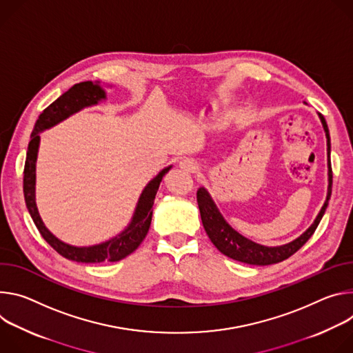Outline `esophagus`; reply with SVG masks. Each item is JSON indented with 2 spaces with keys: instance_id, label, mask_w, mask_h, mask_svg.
I'll return each mask as SVG.
<instances>
[{
  "instance_id": "esophagus-1",
  "label": "esophagus",
  "mask_w": 353,
  "mask_h": 353,
  "mask_svg": "<svg viewBox=\"0 0 353 353\" xmlns=\"http://www.w3.org/2000/svg\"><path fill=\"white\" fill-rule=\"evenodd\" d=\"M179 168L182 171H185V172L193 174V172H196V170H198V163L194 161V160H192V159H185V160H182L179 163Z\"/></svg>"
}]
</instances>
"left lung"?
<instances>
[{
	"label": "left lung",
	"mask_w": 353,
	"mask_h": 353,
	"mask_svg": "<svg viewBox=\"0 0 353 353\" xmlns=\"http://www.w3.org/2000/svg\"><path fill=\"white\" fill-rule=\"evenodd\" d=\"M325 136H327V154H328V192H327V199L324 202V206L321 208L319 216L316 217L314 223H312L303 234L296 239L294 241L279 245V247H265L261 244H256L244 236H241L240 232L234 230L221 216L219 212L216 203L213 202L212 196L209 192L205 188H199L198 190V205L201 210V217L203 227L208 232V236L210 241L214 244V247L224 254L225 256L236 259L244 263L250 265H272V263H278L289 256H292L294 252H297L307 241L308 239L314 234L317 225L320 224L325 209L328 206V201L331 198V190H332V168H331V160H330V154H331V143H330V130L327 126V122L324 119V116L319 113Z\"/></svg>",
	"instance_id": "left-lung-1"
}]
</instances>
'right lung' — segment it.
I'll return each mask as SVG.
<instances>
[{
	"mask_svg": "<svg viewBox=\"0 0 353 353\" xmlns=\"http://www.w3.org/2000/svg\"><path fill=\"white\" fill-rule=\"evenodd\" d=\"M106 99V92L102 90L99 83L84 81L80 84L72 85L67 92H64L60 98H57L53 103H50L39 116V119L34 123L33 132L30 134V141L26 151V161L23 168V196L28 212L37 227L39 232L46 243L53 247L61 256L75 261V262H85V263H99V262H116L126 258L145 239L151 217H152V205L157 190L160 188V183L165 174L172 168V165L164 168L154 179H151L144 190L141 192L134 214L129 225L116 237L97 244L91 247H74L63 243L46 228L45 223L39 216L36 201H34V183H36V160H37V150L39 143H41V134L43 130L53 128L61 121L67 119L72 113L81 110L83 108L97 105L99 101Z\"/></svg>",
	"mask_w": 353,
	"mask_h": 353,
	"instance_id": "add662e5",
	"label": "right lung"
}]
</instances>
